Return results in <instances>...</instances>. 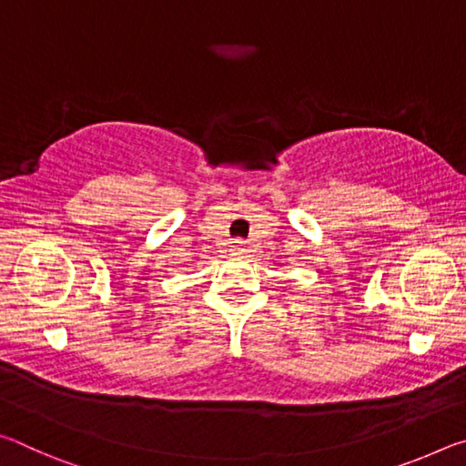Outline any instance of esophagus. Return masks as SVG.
<instances>
[{
	"instance_id": "34e87169",
	"label": "esophagus",
	"mask_w": 466,
	"mask_h": 466,
	"mask_svg": "<svg viewBox=\"0 0 466 466\" xmlns=\"http://www.w3.org/2000/svg\"><path fill=\"white\" fill-rule=\"evenodd\" d=\"M236 242H238V248H236V250L242 252V250H244V248H242V242H240V240H236Z\"/></svg>"
}]
</instances>
